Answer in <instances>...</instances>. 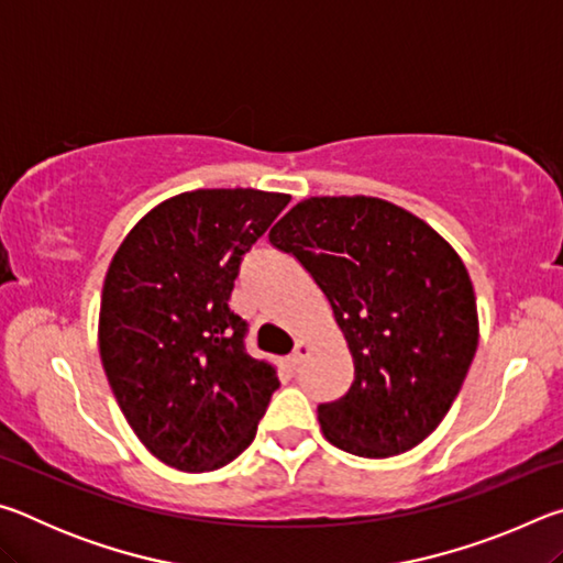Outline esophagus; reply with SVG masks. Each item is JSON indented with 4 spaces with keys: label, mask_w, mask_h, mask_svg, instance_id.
<instances>
[{
    "label": "esophagus",
    "mask_w": 563,
    "mask_h": 563,
    "mask_svg": "<svg viewBox=\"0 0 563 563\" xmlns=\"http://www.w3.org/2000/svg\"><path fill=\"white\" fill-rule=\"evenodd\" d=\"M310 355H312L310 342L298 340V342H295V352H292V357H290V365H292V367H302L305 362H308Z\"/></svg>",
    "instance_id": "obj_1"
}]
</instances>
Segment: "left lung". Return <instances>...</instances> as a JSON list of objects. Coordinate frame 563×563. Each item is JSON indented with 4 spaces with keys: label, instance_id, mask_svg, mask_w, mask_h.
Listing matches in <instances>:
<instances>
[{
    "label": "left lung",
    "instance_id": "8db88e82",
    "mask_svg": "<svg viewBox=\"0 0 563 563\" xmlns=\"http://www.w3.org/2000/svg\"><path fill=\"white\" fill-rule=\"evenodd\" d=\"M330 300L355 379L318 419L330 444L385 460L427 440L460 395L479 318L464 263L422 218L373 196H316L271 231Z\"/></svg>",
    "mask_w": 563,
    "mask_h": 563
}]
</instances>
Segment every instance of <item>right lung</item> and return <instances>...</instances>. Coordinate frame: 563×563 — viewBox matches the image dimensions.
Returning <instances> with one entry per match:
<instances>
[{"instance_id": "right-lung-1", "label": "right lung", "mask_w": 563, "mask_h": 563, "mask_svg": "<svg viewBox=\"0 0 563 563\" xmlns=\"http://www.w3.org/2000/svg\"><path fill=\"white\" fill-rule=\"evenodd\" d=\"M290 203L255 188H198L141 218L111 258L99 352L146 450L180 472L233 462L258 432L278 377L245 352L228 308L243 253Z\"/></svg>"}]
</instances>
